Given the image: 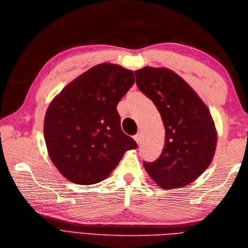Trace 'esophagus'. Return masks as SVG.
<instances>
[{"label":"esophagus","instance_id":"esophagus-1","mask_svg":"<svg viewBox=\"0 0 248 248\" xmlns=\"http://www.w3.org/2000/svg\"><path fill=\"white\" fill-rule=\"evenodd\" d=\"M134 140H135V141L138 144H140V134L139 133V134H136V135H134Z\"/></svg>","mask_w":248,"mask_h":248}]
</instances>
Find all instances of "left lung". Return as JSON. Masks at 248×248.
Returning a JSON list of instances; mask_svg holds the SVG:
<instances>
[{"label":"left lung","instance_id":"obj_1","mask_svg":"<svg viewBox=\"0 0 248 248\" xmlns=\"http://www.w3.org/2000/svg\"><path fill=\"white\" fill-rule=\"evenodd\" d=\"M140 91L155 103L165 128L159 159L144 163L162 188L186 186L211 163L217 143L214 121L194 89L167 68L144 67L135 71Z\"/></svg>","mask_w":248,"mask_h":248}]
</instances>
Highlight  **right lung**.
<instances>
[{
  "label": "right lung",
  "instance_id": "add662e5",
  "mask_svg": "<svg viewBox=\"0 0 248 248\" xmlns=\"http://www.w3.org/2000/svg\"><path fill=\"white\" fill-rule=\"evenodd\" d=\"M134 82L132 70L104 62L82 73L50 103L44 124L46 149L69 181H102L125 151L138 147L121 130L116 108Z\"/></svg>",
  "mask_w": 248,
  "mask_h": 248
}]
</instances>
